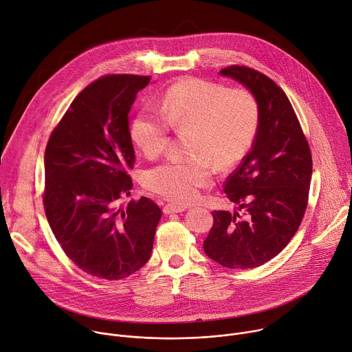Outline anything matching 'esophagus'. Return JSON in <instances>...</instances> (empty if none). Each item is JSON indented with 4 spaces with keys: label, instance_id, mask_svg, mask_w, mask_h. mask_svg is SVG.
I'll use <instances>...</instances> for the list:
<instances>
[{
    "label": "esophagus",
    "instance_id": "1",
    "mask_svg": "<svg viewBox=\"0 0 352 352\" xmlns=\"http://www.w3.org/2000/svg\"><path fill=\"white\" fill-rule=\"evenodd\" d=\"M185 210V206H178V205H173V204H167L163 208V212L166 214H171V213H181Z\"/></svg>",
    "mask_w": 352,
    "mask_h": 352
}]
</instances>
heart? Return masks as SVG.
I'll list each match as a JSON object with an SVG mask.
<instances>
[{
	"label": "heart",
	"mask_w": 352,
	"mask_h": 352,
	"mask_svg": "<svg viewBox=\"0 0 352 352\" xmlns=\"http://www.w3.org/2000/svg\"><path fill=\"white\" fill-rule=\"evenodd\" d=\"M261 122L259 103L248 89L206 79L186 78L171 85L160 100V113L144 109L132 122L135 143L153 159L160 156L175 132L190 131L193 159L167 160L144 174V185L157 195L186 205L206 186L213 165L220 170L238 164L252 146Z\"/></svg>",
	"instance_id": "1"
}]
</instances>
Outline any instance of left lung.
Segmentation results:
<instances>
[{
	"instance_id": "left-lung-1",
	"label": "left lung",
	"mask_w": 352,
	"mask_h": 352,
	"mask_svg": "<svg viewBox=\"0 0 352 352\" xmlns=\"http://www.w3.org/2000/svg\"><path fill=\"white\" fill-rule=\"evenodd\" d=\"M252 91L261 122L250 152L224 184L239 212L214 210L205 254L228 269L265 265L288 245L304 219L312 153L284 90L265 74L243 65L220 71Z\"/></svg>"
}]
</instances>
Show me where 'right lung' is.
Returning a JSON list of instances; mask_svg holds the SVG:
<instances>
[{"label": "right lung", "mask_w": 352, "mask_h": 352, "mask_svg": "<svg viewBox=\"0 0 352 352\" xmlns=\"http://www.w3.org/2000/svg\"><path fill=\"white\" fill-rule=\"evenodd\" d=\"M150 76L104 75L87 85L48 138L43 205L65 255L85 273L122 280L150 258L162 209L131 195L135 150L128 113Z\"/></svg>", "instance_id": "right-lung-1"}]
</instances>
